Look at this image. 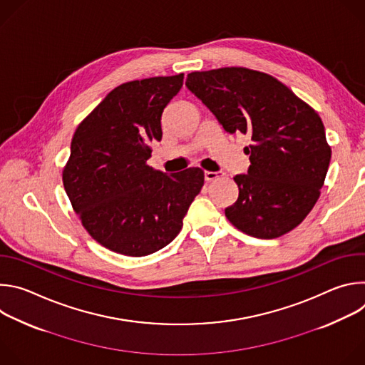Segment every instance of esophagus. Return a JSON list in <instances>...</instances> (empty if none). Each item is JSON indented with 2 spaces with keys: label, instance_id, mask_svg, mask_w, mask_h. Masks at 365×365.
<instances>
[{
  "label": "esophagus",
  "instance_id": "esophagus-1",
  "mask_svg": "<svg viewBox=\"0 0 365 365\" xmlns=\"http://www.w3.org/2000/svg\"><path fill=\"white\" fill-rule=\"evenodd\" d=\"M203 176H205V180H206V182H212V180L218 179V173H217V172H207V170H205Z\"/></svg>",
  "mask_w": 365,
  "mask_h": 365
}]
</instances>
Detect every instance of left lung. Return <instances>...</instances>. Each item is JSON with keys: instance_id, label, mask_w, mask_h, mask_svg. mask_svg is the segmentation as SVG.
Listing matches in <instances>:
<instances>
[{"instance_id": "obj_1", "label": "left lung", "mask_w": 365, "mask_h": 365, "mask_svg": "<svg viewBox=\"0 0 365 365\" xmlns=\"http://www.w3.org/2000/svg\"><path fill=\"white\" fill-rule=\"evenodd\" d=\"M186 86L227 133L251 137V165L234 178L240 193L228 221L263 240L296 228L318 202L331 162L318 113L272 75L247 68L192 72Z\"/></svg>"}]
</instances>
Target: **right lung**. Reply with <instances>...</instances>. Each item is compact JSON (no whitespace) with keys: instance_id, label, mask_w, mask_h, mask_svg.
Returning <instances> with one entry per match:
<instances>
[{"instance_id":"1","label":"right lung","mask_w":365,"mask_h":365,"mask_svg":"<svg viewBox=\"0 0 365 365\" xmlns=\"http://www.w3.org/2000/svg\"><path fill=\"white\" fill-rule=\"evenodd\" d=\"M183 73L125 82L78 125L63 186L89 235L106 248L143 257L172 242L203 186V170L166 175L147 165L162 140V114Z\"/></svg>"}]
</instances>
